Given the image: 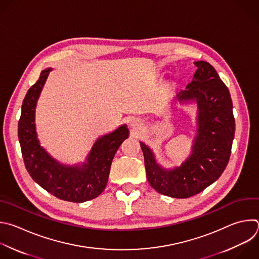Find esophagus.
Returning a JSON list of instances; mask_svg holds the SVG:
<instances>
[{
    "instance_id": "34e87169",
    "label": "esophagus",
    "mask_w": 259,
    "mask_h": 259,
    "mask_svg": "<svg viewBox=\"0 0 259 259\" xmlns=\"http://www.w3.org/2000/svg\"><path fill=\"white\" fill-rule=\"evenodd\" d=\"M130 125H131L133 128H137V127H139V126L141 125V122H140L138 119L134 118V119H132V120L130 121Z\"/></svg>"
}]
</instances>
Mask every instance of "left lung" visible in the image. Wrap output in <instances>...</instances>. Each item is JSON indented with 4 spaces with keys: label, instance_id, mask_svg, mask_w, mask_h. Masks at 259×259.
<instances>
[{
    "label": "left lung",
    "instance_id": "8db88e82",
    "mask_svg": "<svg viewBox=\"0 0 259 259\" xmlns=\"http://www.w3.org/2000/svg\"><path fill=\"white\" fill-rule=\"evenodd\" d=\"M197 67L193 81L178 95L180 101L195 100L198 104V134L191 156L179 167L166 170L154 159L150 149L140 143L146 177L158 193L188 198L215 182L225 170L235 135V118L230 92L215 69L207 62Z\"/></svg>",
    "mask_w": 259,
    "mask_h": 259
}]
</instances>
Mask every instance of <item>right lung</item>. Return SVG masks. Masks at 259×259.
I'll list each match as a JSON object with an SVG mask.
<instances>
[{"label": "right lung", "instance_id": "right-lung-1", "mask_svg": "<svg viewBox=\"0 0 259 259\" xmlns=\"http://www.w3.org/2000/svg\"><path fill=\"white\" fill-rule=\"evenodd\" d=\"M50 71L47 69L40 73L22 103L18 138L24 164L31 178L54 196L70 202H84L98 197L105 190L113 158L122 142L128 138V129L123 125L97 140L88 163L81 167L57 163L39 146L34 127L36 101Z\"/></svg>", "mask_w": 259, "mask_h": 259}]
</instances>
